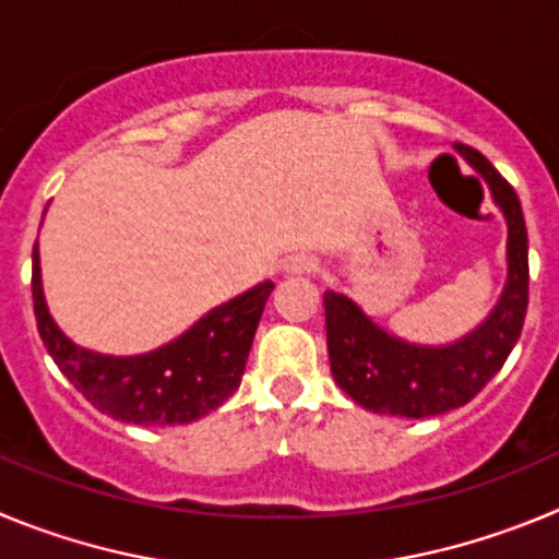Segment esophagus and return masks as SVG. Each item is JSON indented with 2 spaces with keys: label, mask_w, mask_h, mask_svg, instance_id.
<instances>
[{
  "label": "esophagus",
  "mask_w": 559,
  "mask_h": 559,
  "mask_svg": "<svg viewBox=\"0 0 559 559\" xmlns=\"http://www.w3.org/2000/svg\"><path fill=\"white\" fill-rule=\"evenodd\" d=\"M288 269L296 271V274H308V271L316 269V260H313V257H305V254L290 257V260H288Z\"/></svg>",
  "instance_id": "esophagus-1"
}]
</instances>
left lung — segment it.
Masks as SVG:
<instances>
[{
	"label": "left lung",
	"mask_w": 559,
	"mask_h": 559,
	"mask_svg": "<svg viewBox=\"0 0 559 559\" xmlns=\"http://www.w3.org/2000/svg\"><path fill=\"white\" fill-rule=\"evenodd\" d=\"M456 151L490 185L510 237V276L490 319L451 347H417L383 333L344 294H324L328 353L333 378L358 406L394 417H433L471 403L510 358L521 338L530 305V240L521 201L512 185L476 147L456 142Z\"/></svg>",
	"instance_id": "obj_1"
}]
</instances>
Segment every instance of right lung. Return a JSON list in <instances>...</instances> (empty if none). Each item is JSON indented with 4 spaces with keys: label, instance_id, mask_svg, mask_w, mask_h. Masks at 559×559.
I'll use <instances>...</instances> for the list:
<instances>
[{
    "label": "right lung",
    "instance_id": "1",
    "mask_svg": "<svg viewBox=\"0 0 559 559\" xmlns=\"http://www.w3.org/2000/svg\"><path fill=\"white\" fill-rule=\"evenodd\" d=\"M271 290V280L254 285L156 353L111 358L75 347L49 319L33 246V310L44 347L92 406L131 426H185L231 397Z\"/></svg>",
    "mask_w": 559,
    "mask_h": 559
}]
</instances>
